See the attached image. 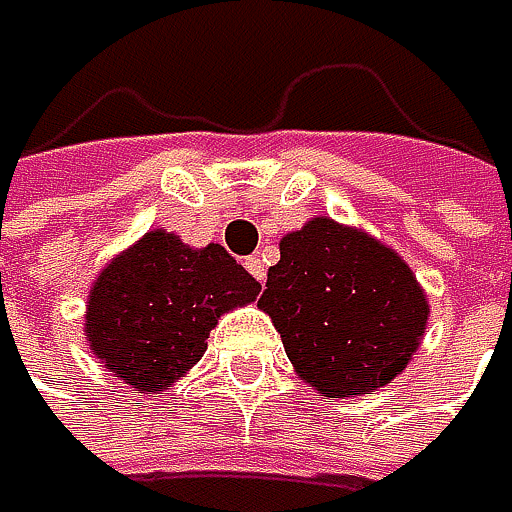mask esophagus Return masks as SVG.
<instances>
[{
	"label": "esophagus",
	"mask_w": 512,
	"mask_h": 512,
	"mask_svg": "<svg viewBox=\"0 0 512 512\" xmlns=\"http://www.w3.org/2000/svg\"><path fill=\"white\" fill-rule=\"evenodd\" d=\"M246 269H249V272H252V275H255L257 281H260V284H263V278H266V266H263V260H260V257H249V260H246Z\"/></svg>",
	"instance_id": "34e87169"
}]
</instances>
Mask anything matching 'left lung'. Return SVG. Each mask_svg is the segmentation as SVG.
Segmentation results:
<instances>
[{"instance_id":"8db88e82","label":"left lung","mask_w":512,"mask_h":512,"mask_svg":"<svg viewBox=\"0 0 512 512\" xmlns=\"http://www.w3.org/2000/svg\"><path fill=\"white\" fill-rule=\"evenodd\" d=\"M257 308L320 397L388 385L418 353L430 302L412 266L361 228L314 216L278 243Z\"/></svg>"}]
</instances>
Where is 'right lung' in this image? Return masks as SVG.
I'll return each instance as SVG.
<instances>
[{
  "label": "right lung",
  "mask_w": 512,
  "mask_h": 512,
  "mask_svg": "<svg viewBox=\"0 0 512 512\" xmlns=\"http://www.w3.org/2000/svg\"><path fill=\"white\" fill-rule=\"evenodd\" d=\"M257 293L260 284L219 243L195 249L154 228L94 278L85 341L112 376L139 394H162L201 361L219 317Z\"/></svg>",
  "instance_id": "right-lung-1"
}]
</instances>
